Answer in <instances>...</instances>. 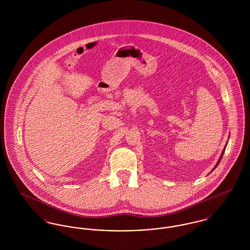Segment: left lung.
<instances>
[{
    "instance_id": "left-lung-1",
    "label": "left lung",
    "mask_w": 250,
    "mask_h": 250,
    "mask_svg": "<svg viewBox=\"0 0 250 250\" xmlns=\"http://www.w3.org/2000/svg\"><path fill=\"white\" fill-rule=\"evenodd\" d=\"M225 149H226V147L223 149V152H222V154L220 155V158H219V160L217 161V163H216V165H215L214 167H216L218 166V164H219V162H220V160H221V158H222V156H223V154H224V152H225Z\"/></svg>"
}]
</instances>
